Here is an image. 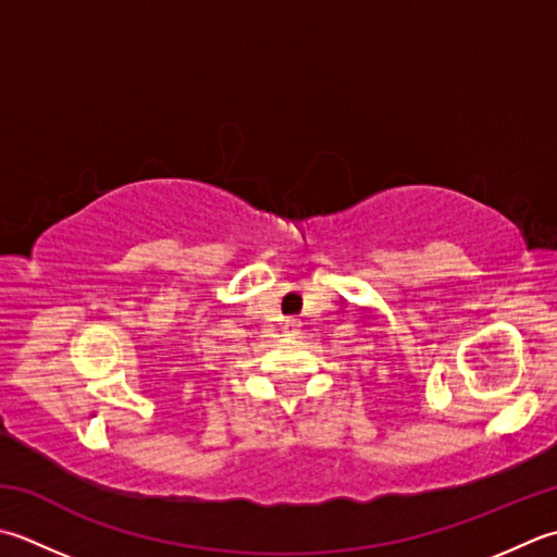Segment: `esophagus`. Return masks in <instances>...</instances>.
Segmentation results:
<instances>
[{
    "label": "esophagus",
    "instance_id": "34e87169",
    "mask_svg": "<svg viewBox=\"0 0 557 557\" xmlns=\"http://www.w3.org/2000/svg\"><path fill=\"white\" fill-rule=\"evenodd\" d=\"M299 325H301V323H299L297 319H287L285 325H282V331H285L287 335H294V333H299Z\"/></svg>",
    "mask_w": 557,
    "mask_h": 557
}]
</instances>
